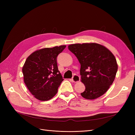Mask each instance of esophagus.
Returning <instances> with one entry per match:
<instances>
[{
    "label": "esophagus",
    "instance_id": "34e87169",
    "mask_svg": "<svg viewBox=\"0 0 135 135\" xmlns=\"http://www.w3.org/2000/svg\"><path fill=\"white\" fill-rule=\"evenodd\" d=\"M71 81H72L73 82H78L80 81V77L77 75H74L73 77V78L71 79Z\"/></svg>",
    "mask_w": 135,
    "mask_h": 135
}]
</instances>
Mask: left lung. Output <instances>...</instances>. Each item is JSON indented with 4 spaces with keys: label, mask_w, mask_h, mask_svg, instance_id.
I'll return each mask as SVG.
<instances>
[{
    "label": "left lung",
    "mask_w": 135,
    "mask_h": 135,
    "mask_svg": "<svg viewBox=\"0 0 135 135\" xmlns=\"http://www.w3.org/2000/svg\"><path fill=\"white\" fill-rule=\"evenodd\" d=\"M68 49L81 64V81L85 86L81 96L94 100L103 95L113 84L118 70L114 54L96 43L72 44Z\"/></svg>",
    "instance_id": "left-lung-1"
}]
</instances>
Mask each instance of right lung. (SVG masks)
Wrapping results in <instances>:
<instances>
[{"mask_svg":"<svg viewBox=\"0 0 135 135\" xmlns=\"http://www.w3.org/2000/svg\"><path fill=\"white\" fill-rule=\"evenodd\" d=\"M65 45L37 50L27 57L22 67L24 81L32 95L47 101L56 95L63 81L58 70L57 57Z\"/></svg>","mask_w":135,"mask_h":135,"instance_id":"right-lung-1","label":"right lung"}]
</instances>
